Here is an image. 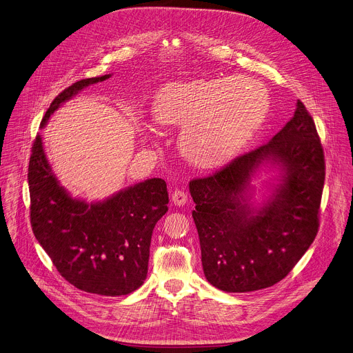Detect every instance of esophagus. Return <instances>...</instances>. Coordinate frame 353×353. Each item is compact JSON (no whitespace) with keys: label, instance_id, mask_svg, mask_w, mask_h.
Masks as SVG:
<instances>
[{"label":"esophagus","instance_id":"34e87169","mask_svg":"<svg viewBox=\"0 0 353 353\" xmlns=\"http://www.w3.org/2000/svg\"><path fill=\"white\" fill-rule=\"evenodd\" d=\"M172 203L175 204V205H185L186 204V201H188V193L186 192H183V190H175L174 193H172Z\"/></svg>","mask_w":353,"mask_h":353}]
</instances>
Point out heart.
Instances as JSON below:
<instances>
[{"label":"heart","instance_id":"1","mask_svg":"<svg viewBox=\"0 0 353 353\" xmlns=\"http://www.w3.org/2000/svg\"><path fill=\"white\" fill-rule=\"evenodd\" d=\"M269 110V91L250 77L170 83L154 95L152 106L157 124L183 127L181 150L203 168L221 165L244 148Z\"/></svg>","mask_w":353,"mask_h":353}]
</instances>
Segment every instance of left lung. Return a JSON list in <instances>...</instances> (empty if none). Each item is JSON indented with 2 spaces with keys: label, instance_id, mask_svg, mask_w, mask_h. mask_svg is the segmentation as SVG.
Instances as JSON below:
<instances>
[{
  "label": "left lung",
  "instance_id": "8db88e82",
  "mask_svg": "<svg viewBox=\"0 0 353 353\" xmlns=\"http://www.w3.org/2000/svg\"><path fill=\"white\" fill-rule=\"evenodd\" d=\"M261 166L279 170V183L254 205L249 182ZM324 176L314 121L298 101L292 119L266 145L190 181L205 279L226 292L262 290L284 279L317 234Z\"/></svg>",
  "mask_w": 353,
  "mask_h": 353
}]
</instances>
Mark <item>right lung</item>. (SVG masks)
Segmentation results:
<instances>
[{
  "label": "right lung",
  "mask_w": 353,
  "mask_h": 353,
  "mask_svg": "<svg viewBox=\"0 0 353 353\" xmlns=\"http://www.w3.org/2000/svg\"><path fill=\"white\" fill-rule=\"evenodd\" d=\"M110 76L80 80L62 91L41 128L59 106ZM28 179L33 233L62 277L79 290L108 296L127 295L143 284L153 229L168 211L164 179H146L103 201L74 199L55 176L41 135L32 148Z\"/></svg>",
  "instance_id": "1"
}]
</instances>
